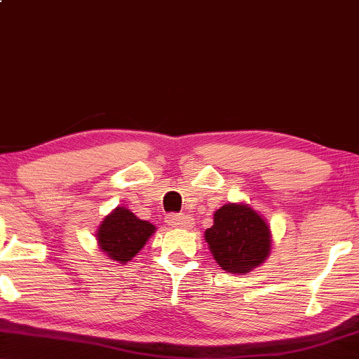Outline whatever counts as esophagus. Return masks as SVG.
I'll use <instances>...</instances> for the list:
<instances>
[{"instance_id":"esophagus-1","label":"esophagus","mask_w":359,"mask_h":359,"mask_svg":"<svg viewBox=\"0 0 359 359\" xmlns=\"http://www.w3.org/2000/svg\"><path fill=\"white\" fill-rule=\"evenodd\" d=\"M167 224L172 226V228L187 229V228H191L192 219L189 217H184V215L172 213V215H168V217H167Z\"/></svg>"}]
</instances>
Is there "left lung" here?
Segmentation results:
<instances>
[{
	"instance_id": "obj_1",
	"label": "left lung",
	"mask_w": 359,
	"mask_h": 359,
	"mask_svg": "<svg viewBox=\"0 0 359 359\" xmlns=\"http://www.w3.org/2000/svg\"><path fill=\"white\" fill-rule=\"evenodd\" d=\"M215 262L231 274H247L271 252V229L262 213L244 202L224 203L213 213V226L205 229Z\"/></svg>"
}]
</instances>
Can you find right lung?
Wrapping results in <instances>:
<instances>
[{"label":"right lung","instance_id":"right-lung-1","mask_svg":"<svg viewBox=\"0 0 359 359\" xmlns=\"http://www.w3.org/2000/svg\"><path fill=\"white\" fill-rule=\"evenodd\" d=\"M157 228L146 219L137 218L126 207L110 212L96 229L97 247L110 260L125 264L136 257Z\"/></svg>","mask_w":359,"mask_h":359}]
</instances>
